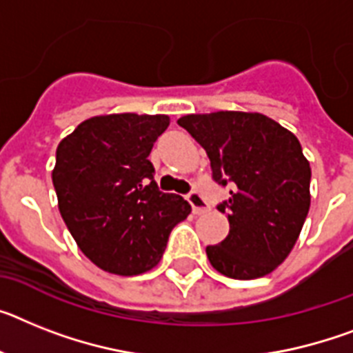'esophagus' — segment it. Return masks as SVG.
I'll return each mask as SVG.
<instances>
[{
	"label": "esophagus",
	"instance_id": "1",
	"mask_svg": "<svg viewBox=\"0 0 353 353\" xmlns=\"http://www.w3.org/2000/svg\"><path fill=\"white\" fill-rule=\"evenodd\" d=\"M186 201L190 203L192 212H194L195 215H199V213H204V212H206V210L210 208L208 201L204 199L203 195H201L199 192H195V190L190 192V194L186 195Z\"/></svg>",
	"mask_w": 353,
	"mask_h": 353
}]
</instances>
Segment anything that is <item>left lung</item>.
Returning <instances> with one entry per match:
<instances>
[{"label": "left lung", "instance_id": "8db88e82", "mask_svg": "<svg viewBox=\"0 0 353 353\" xmlns=\"http://www.w3.org/2000/svg\"><path fill=\"white\" fill-rule=\"evenodd\" d=\"M177 123L206 150L230 233L206 254L224 276L253 280L287 259L310 206V165L291 131L260 112L186 114Z\"/></svg>", "mask_w": 353, "mask_h": 353}]
</instances>
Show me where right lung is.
Instances as JSON below:
<instances>
[{
  "mask_svg": "<svg viewBox=\"0 0 353 353\" xmlns=\"http://www.w3.org/2000/svg\"><path fill=\"white\" fill-rule=\"evenodd\" d=\"M167 114H108L82 121L57 147L59 212L82 253L103 271L134 276L161 260L168 235L192 212L154 181L149 154Z\"/></svg>",
  "mask_w": 353,
  "mask_h": 353,
  "instance_id": "right-lung-1",
  "label": "right lung"
}]
</instances>
